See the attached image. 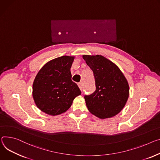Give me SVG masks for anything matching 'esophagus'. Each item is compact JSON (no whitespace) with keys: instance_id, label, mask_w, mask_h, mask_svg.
I'll list each match as a JSON object with an SVG mask.
<instances>
[{"instance_id":"1","label":"esophagus","mask_w":160,"mask_h":160,"mask_svg":"<svg viewBox=\"0 0 160 160\" xmlns=\"http://www.w3.org/2000/svg\"><path fill=\"white\" fill-rule=\"evenodd\" d=\"M78 87H79V88L80 89V90L82 91V83H78Z\"/></svg>"}]
</instances>
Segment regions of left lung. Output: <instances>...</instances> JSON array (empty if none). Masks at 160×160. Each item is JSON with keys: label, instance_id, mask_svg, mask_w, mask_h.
Here are the masks:
<instances>
[{"label": "left lung", "instance_id": "8db88e82", "mask_svg": "<svg viewBox=\"0 0 160 160\" xmlns=\"http://www.w3.org/2000/svg\"><path fill=\"white\" fill-rule=\"evenodd\" d=\"M93 71L96 91L84 96L89 111L100 119L113 117L125 106L129 85L120 69L102 55H83Z\"/></svg>", "mask_w": 160, "mask_h": 160}]
</instances>
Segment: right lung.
I'll return each mask as SVG.
<instances>
[{
	"label": "right lung",
	"mask_w": 160,
	"mask_h": 160,
	"mask_svg": "<svg viewBox=\"0 0 160 160\" xmlns=\"http://www.w3.org/2000/svg\"><path fill=\"white\" fill-rule=\"evenodd\" d=\"M74 57H57L43 66L32 86L36 106L43 112L57 115L68 110L72 101L81 94L77 84L71 80L70 68Z\"/></svg>",
	"instance_id": "obj_1"
}]
</instances>
